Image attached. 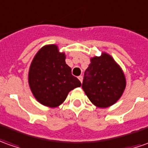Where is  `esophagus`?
<instances>
[{"label":"esophagus","mask_w":148,"mask_h":148,"mask_svg":"<svg viewBox=\"0 0 148 148\" xmlns=\"http://www.w3.org/2000/svg\"><path fill=\"white\" fill-rule=\"evenodd\" d=\"M78 79H79V80H80V82H82V80H83V76H78Z\"/></svg>","instance_id":"34e87169"}]
</instances>
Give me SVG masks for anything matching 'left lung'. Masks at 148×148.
Listing matches in <instances>:
<instances>
[{
    "instance_id": "obj_1",
    "label": "left lung",
    "mask_w": 148,
    "mask_h": 148,
    "mask_svg": "<svg viewBox=\"0 0 148 148\" xmlns=\"http://www.w3.org/2000/svg\"><path fill=\"white\" fill-rule=\"evenodd\" d=\"M84 72L82 88L96 106L106 108L122 97L126 88V77L122 68L107 53L90 59Z\"/></svg>"
}]
</instances>
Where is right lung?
<instances>
[{
    "label": "right lung",
    "instance_id": "1",
    "mask_svg": "<svg viewBox=\"0 0 148 148\" xmlns=\"http://www.w3.org/2000/svg\"><path fill=\"white\" fill-rule=\"evenodd\" d=\"M65 54L60 52L56 45L42 47L31 62L29 70V85L34 97L46 106H59L67 98L68 92L81 83L72 75L66 64Z\"/></svg>",
    "mask_w": 148,
    "mask_h": 148
}]
</instances>
